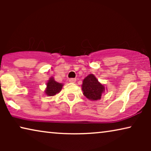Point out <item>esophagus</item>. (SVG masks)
Here are the masks:
<instances>
[{"label":"esophagus","instance_id":"obj_1","mask_svg":"<svg viewBox=\"0 0 151 151\" xmlns=\"http://www.w3.org/2000/svg\"><path fill=\"white\" fill-rule=\"evenodd\" d=\"M69 81L70 82H71V83H74V82H76V78H70V79L69 80Z\"/></svg>","mask_w":151,"mask_h":151}]
</instances>
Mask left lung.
<instances>
[{
	"mask_svg": "<svg viewBox=\"0 0 151 151\" xmlns=\"http://www.w3.org/2000/svg\"><path fill=\"white\" fill-rule=\"evenodd\" d=\"M82 87L84 96L91 100H100L104 91V86L98 82L93 74L84 78Z\"/></svg>",
	"mask_w": 151,
	"mask_h": 151,
	"instance_id": "left-lung-1",
	"label": "left lung"
}]
</instances>
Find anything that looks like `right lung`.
<instances>
[{"label": "right lung", "mask_w": 151, "mask_h": 151, "mask_svg": "<svg viewBox=\"0 0 151 151\" xmlns=\"http://www.w3.org/2000/svg\"><path fill=\"white\" fill-rule=\"evenodd\" d=\"M63 84L55 82L53 80V78H51L49 80L48 82L47 83V88L45 93L49 96H55V94L60 91L62 88H63Z\"/></svg>", "instance_id": "right-lung-1"}]
</instances>
